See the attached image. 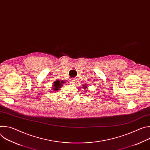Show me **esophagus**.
Instances as JSON below:
<instances>
[{
	"label": "esophagus",
	"instance_id": "esophagus-1",
	"mask_svg": "<svg viewBox=\"0 0 150 150\" xmlns=\"http://www.w3.org/2000/svg\"><path fill=\"white\" fill-rule=\"evenodd\" d=\"M75 81V78H73V79H71V82H72V83H74Z\"/></svg>",
	"mask_w": 150,
	"mask_h": 150
}]
</instances>
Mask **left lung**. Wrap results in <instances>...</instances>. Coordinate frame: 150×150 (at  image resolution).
<instances>
[{"instance_id": "1", "label": "left lung", "mask_w": 150, "mask_h": 150, "mask_svg": "<svg viewBox=\"0 0 150 150\" xmlns=\"http://www.w3.org/2000/svg\"><path fill=\"white\" fill-rule=\"evenodd\" d=\"M84 86H85V88H84V89H85V90H86V88H87V87H86V85H84Z\"/></svg>"}]
</instances>
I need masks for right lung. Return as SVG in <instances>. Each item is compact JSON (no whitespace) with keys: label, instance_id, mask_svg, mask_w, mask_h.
Returning <instances> with one entry per match:
<instances>
[{"label":"right lung","instance_id":"right-lung-1","mask_svg":"<svg viewBox=\"0 0 150 150\" xmlns=\"http://www.w3.org/2000/svg\"><path fill=\"white\" fill-rule=\"evenodd\" d=\"M64 82L63 81H60L59 80H57L56 81L54 82V85H53V90L56 91H58L59 90V88H61V86L62 85V83H63Z\"/></svg>","mask_w":150,"mask_h":150}]
</instances>
